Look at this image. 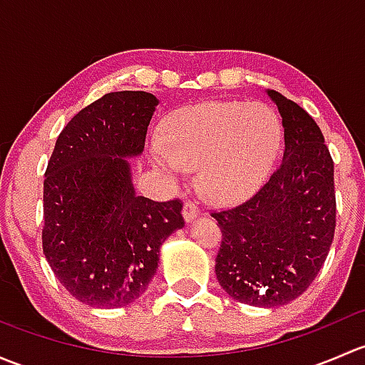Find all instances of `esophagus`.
<instances>
[{
	"label": "esophagus",
	"mask_w": 365,
	"mask_h": 365,
	"mask_svg": "<svg viewBox=\"0 0 365 365\" xmlns=\"http://www.w3.org/2000/svg\"><path fill=\"white\" fill-rule=\"evenodd\" d=\"M182 213H183V219L187 220V222H190V220H194L197 217V213H200V208H197V205L194 203V201H185V203H183V210H182Z\"/></svg>",
	"instance_id": "34e87169"
}]
</instances>
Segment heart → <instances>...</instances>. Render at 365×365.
I'll list each match as a JSON object with an SVG mask.
<instances>
[{"label": "heart", "instance_id": "1", "mask_svg": "<svg viewBox=\"0 0 365 365\" xmlns=\"http://www.w3.org/2000/svg\"><path fill=\"white\" fill-rule=\"evenodd\" d=\"M282 139L279 116L264 104L226 101L182 109L152 146L155 168L171 183L200 168L201 189L215 203H235L263 183Z\"/></svg>", "mask_w": 365, "mask_h": 365}]
</instances>
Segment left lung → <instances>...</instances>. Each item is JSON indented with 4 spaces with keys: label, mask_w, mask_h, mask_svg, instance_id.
I'll use <instances>...</instances> for the list:
<instances>
[{
    "label": "left lung",
    "mask_w": 365,
    "mask_h": 365,
    "mask_svg": "<svg viewBox=\"0 0 365 365\" xmlns=\"http://www.w3.org/2000/svg\"><path fill=\"white\" fill-rule=\"evenodd\" d=\"M284 127V155L252 197L213 212L222 242L215 275L235 300L289 304L311 286L336 231L334 160L307 111L268 90Z\"/></svg>",
    "instance_id": "1"
}]
</instances>
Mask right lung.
<instances>
[{
  "label": "right lung",
  "instance_id": "1",
  "mask_svg": "<svg viewBox=\"0 0 365 365\" xmlns=\"http://www.w3.org/2000/svg\"><path fill=\"white\" fill-rule=\"evenodd\" d=\"M159 106L146 91H111L58 135L43 178L42 247L65 289L90 307H123L148 288L160 245L185 226L182 201L135 194L127 159L141 155Z\"/></svg>",
  "mask_w": 365,
  "mask_h": 365
}]
</instances>
